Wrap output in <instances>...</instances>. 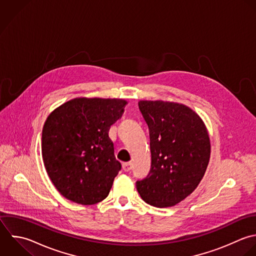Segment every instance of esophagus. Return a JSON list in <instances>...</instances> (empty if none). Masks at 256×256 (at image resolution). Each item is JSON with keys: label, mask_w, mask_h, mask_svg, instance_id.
Here are the masks:
<instances>
[{"label": "esophagus", "mask_w": 256, "mask_h": 256, "mask_svg": "<svg viewBox=\"0 0 256 256\" xmlns=\"http://www.w3.org/2000/svg\"><path fill=\"white\" fill-rule=\"evenodd\" d=\"M122 170L124 172H130L132 170V164L130 162H124L122 164Z\"/></svg>", "instance_id": "34e87169"}]
</instances>
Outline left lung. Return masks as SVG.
<instances>
[{"instance_id": "left-lung-1", "label": "left lung", "mask_w": 256, "mask_h": 256, "mask_svg": "<svg viewBox=\"0 0 256 256\" xmlns=\"http://www.w3.org/2000/svg\"><path fill=\"white\" fill-rule=\"evenodd\" d=\"M150 130L152 168L136 182L140 198L156 208L174 206L202 182L210 158L202 118L190 106L170 100H140Z\"/></svg>"}]
</instances>
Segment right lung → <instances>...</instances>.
<instances>
[{
  "label": "right lung",
  "mask_w": 256,
  "mask_h": 256,
  "mask_svg": "<svg viewBox=\"0 0 256 256\" xmlns=\"http://www.w3.org/2000/svg\"><path fill=\"white\" fill-rule=\"evenodd\" d=\"M122 98H76L54 108L42 134L46 174L68 200L90 206L110 194L120 170L108 130L124 112Z\"/></svg>",
  "instance_id": "obj_1"
}]
</instances>
